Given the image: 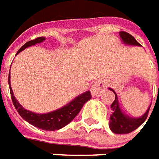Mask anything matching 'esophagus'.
I'll return each instance as SVG.
<instances>
[{
	"label": "esophagus",
	"mask_w": 159,
	"mask_h": 159,
	"mask_svg": "<svg viewBox=\"0 0 159 159\" xmlns=\"http://www.w3.org/2000/svg\"><path fill=\"white\" fill-rule=\"evenodd\" d=\"M105 89V83L103 82V80H98L96 81L93 86L91 87V93L93 96H95V97H99L102 95L103 92L104 91Z\"/></svg>",
	"instance_id": "esophagus-1"
}]
</instances>
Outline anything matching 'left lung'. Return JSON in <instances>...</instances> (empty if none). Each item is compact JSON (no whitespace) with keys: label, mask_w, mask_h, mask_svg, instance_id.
<instances>
[{"label":"left lung","mask_w":159,"mask_h":159,"mask_svg":"<svg viewBox=\"0 0 159 159\" xmlns=\"http://www.w3.org/2000/svg\"><path fill=\"white\" fill-rule=\"evenodd\" d=\"M120 36L121 38L123 43H125V44L141 46V44L136 40V39L132 35L126 33V32H120ZM109 89L110 91L114 92V93L116 95V98H115V100L111 104L113 114L110 116V118H109L110 120H109V125L110 130L116 134H127L137 129L146 120L151 105L149 106V108L146 111L145 114L141 117H139V118L130 117V116H126L125 114H124L121 111V109L120 108V105H119L118 97H117L116 92L114 91L113 89H109Z\"/></svg>","instance_id":"obj_1"}]
</instances>
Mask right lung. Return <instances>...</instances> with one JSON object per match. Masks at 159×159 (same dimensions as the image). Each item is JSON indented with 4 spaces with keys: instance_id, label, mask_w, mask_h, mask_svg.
Masks as SVG:
<instances>
[{
    "instance_id": "add662e5",
    "label": "right lung",
    "mask_w": 159,
    "mask_h": 159,
    "mask_svg": "<svg viewBox=\"0 0 159 159\" xmlns=\"http://www.w3.org/2000/svg\"><path fill=\"white\" fill-rule=\"evenodd\" d=\"M43 40H45V38L39 37L34 40L27 42L20 48L19 50L17 51V55L21 51H23V50H25L26 48L34 45L36 43H41ZM10 79V74H9L8 84H9V88H10L11 97V100H12L14 106L17 110L20 116L24 120L29 122V124L33 125L35 127L39 128L43 130H60L66 126L78 115V113L82 109L84 103L88 102L92 98L90 91H87L82 94L78 95L77 97L74 98L73 100L70 101V103L66 104L65 106L60 108L59 109H56L55 111L46 113V114H36V113L25 109L17 102V99L14 97L12 89L11 88Z\"/></svg>"
}]
</instances>
